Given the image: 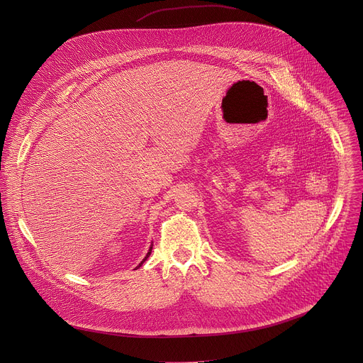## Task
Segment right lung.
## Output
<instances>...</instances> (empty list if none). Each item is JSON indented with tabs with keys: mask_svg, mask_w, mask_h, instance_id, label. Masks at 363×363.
I'll return each mask as SVG.
<instances>
[{
	"mask_svg": "<svg viewBox=\"0 0 363 363\" xmlns=\"http://www.w3.org/2000/svg\"><path fill=\"white\" fill-rule=\"evenodd\" d=\"M150 252H152V247H150V248H149V251H147V254H146V257H145V258H143V260H142V262H140V264H139V266H138V267H140V266H142V264H143V263H145V260H146V258H147V257H149V255H150Z\"/></svg>",
	"mask_w": 363,
	"mask_h": 363,
	"instance_id": "right-lung-1",
	"label": "right lung"
}]
</instances>
